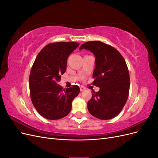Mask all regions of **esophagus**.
Wrapping results in <instances>:
<instances>
[{"mask_svg":"<svg viewBox=\"0 0 158 158\" xmlns=\"http://www.w3.org/2000/svg\"><path fill=\"white\" fill-rule=\"evenodd\" d=\"M80 89L81 92H83V91H84L85 89V88L84 86H80Z\"/></svg>","mask_w":158,"mask_h":158,"instance_id":"34e87169","label":"esophagus"}]
</instances>
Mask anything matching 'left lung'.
<instances>
[{"mask_svg":"<svg viewBox=\"0 0 158 158\" xmlns=\"http://www.w3.org/2000/svg\"><path fill=\"white\" fill-rule=\"evenodd\" d=\"M82 49L95 56L92 84L100 88L93 91L88 111L98 118L111 119L120 113L128 97L130 76L126 62L116 49L102 41L85 42L80 47Z\"/></svg>","mask_w":158,"mask_h":158,"instance_id":"left-lung-1","label":"left lung"}]
</instances>
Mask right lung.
Masks as SVG:
<instances>
[{"label": "right lung", "mask_w": 158, "mask_h": 158, "mask_svg": "<svg viewBox=\"0 0 158 158\" xmlns=\"http://www.w3.org/2000/svg\"><path fill=\"white\" fill-rule=\"evenodd\" d=\"M76 42H56L38 53L31 67L29 83L33 106L42 117L57 120L71 111L72 102L80 93L77 85L63 89L59 85L66 70L69 56L79 46Z\"/></svg>", "instance_id": "obj_1"}]
</instances>
